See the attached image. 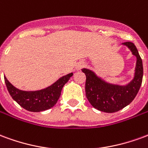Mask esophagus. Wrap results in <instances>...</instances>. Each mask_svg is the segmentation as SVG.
I'll return each mask as SVG.
<instances>
[{"label":"esophagus","mask_w":148,"mask_h":148,"mask_svg":"<svg viewBox=\"0 0 148 148\" xmlns=\"http://www.w3.org/2000/svg\"><path fill=\"white\" fill-rule=\"evenodd\" d=\"M84 66H85V63L81 62H78V63L76 65V67L75 68H76V70H77V71H79V70H81L82 68Z\"/></svg>","instance_id":"obj_1"}]
</instances>
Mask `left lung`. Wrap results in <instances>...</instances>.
<instances>
[{
    "instance_id": "left-lung-1",
    "label": "left lung",
    "mask_w": 148,
    "mask_h": 148,
    "mask_svg": "<svg viewBox=\"0 0 148 148\" xmlns=\"http://www.w3.org/2000/svg\"><path fill=\"white\" fill-rule=\"evenodd\" d=\"M136 57L135 75L126 86L106 82L89 69L82 71L86 74V95L93 108L105 112H115L128 106L140 90L143 80V62L133 42H123Z\"/></svg>"
}]
</instances>
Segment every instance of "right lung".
Wrapping results in <instances>:
<instances>
[{
	"instance_id": "right-lung-1",
	"label": "right lung",
	"mask_w": 148,
	"mask_h": 148,
	"mask_svg": "<svg viewBox=\"0 0 148 148\" xmlns=\"http://www.w3.org/2000/svg\"><path fill=\"white\" fill-rule=\"evenodd\" d=\"M73 73L61 77L58 80L43 90L24 91L13 86L5 76V82L8 93L15 101L30 112H41L52 108L61 95L62 87L67 82Z\"/></svg>"
}]
</instances>
